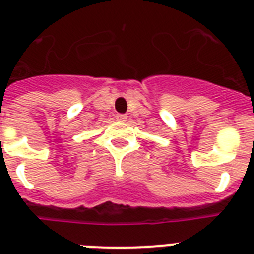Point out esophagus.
Segmentation results:
<instances>
[{
  "label": "esophagus",
  "instance_id": "esophagus-1",
  "mask_svg": "<svg viewBox=\"0 0 254 254\" xmlns=\"http://www.w3.org/2000/svg\"><path fill=\"white\" fill-rule=\"evenodd\" d=\"M116 118L119 122H125V121H127V116H126V114H117Z\"/></svg>",
  "mask_w": 254,
  "mask_h": 254
}]
</instances>
